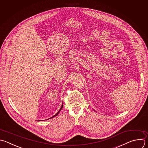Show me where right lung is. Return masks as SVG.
<instances>
[{"label":"right lung","instance_id":"obj_1","mask_svg":"<svg viewBox=\"0 0 148 148\" xmlns=\"http://www.w3.org/2000/svg\"><path fill=\"white\" fill-rule=\"evenodd\" d=\"M63 105H62V107H61V108H60V110H59V112H58V113H56V114H55V115H54V116H53V117H51V118H50V119H52V118H53V117H56V116H58V114H59V112H60V110H62V108H63Z\"/></svg>","mask_w":148,"mask_h":148}]
</instances>
